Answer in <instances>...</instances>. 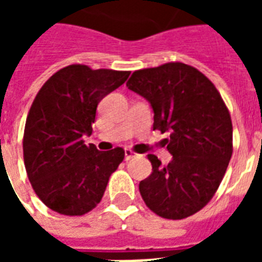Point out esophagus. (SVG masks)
Returning <instances> with one entry per match:
<instances>
[{
  "mask_svg": "<svg viewBox=\"0 0 262 262\" xmlns=\"http://www.w3.org/2000/svg\"><path fill=\"white\" fill-rule=\"evenodd\" d=\"M133 157H136V153H133L132 150H125V160H126V161H129V160H132Z\"/></svg>",
  "mask_w": 262,
  "mask_h": 262,
  "instance_id": "34e87169",
  "label": "esophagus"
}]
</instances>
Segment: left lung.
I'll use <instances>...</instances> for the list:
<instances>
[{"instance_id": "8db88e82", "label": "left lung", "mask_w": 262, "mask_h": 262, "mask_svg": "<svg viewBox=\"0 0 262 262\" xmlns=\"http://www.w3.org/2000/svg\"><path fill=\"white\" fill-rule=\"evenodd\" d=\"M126 86L150 102L153 130L170 135L163 140L172 156L168 165L147 156L153 171L139 184L143 201L164 219L196 213L217 191L233 153L231 118L219 91L180 61L137 70Z\"/></svg>"}]
</instances>
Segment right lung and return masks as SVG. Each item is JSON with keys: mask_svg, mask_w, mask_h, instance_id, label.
<instances>
[{"mask_svg": "<svg viewBox=\"0 0 262 262\" xmlns=\"http://www.w3.org/2000/svg\"><path fill=\"white\" fill-rule=\"evenodd\" d=\"M129 71L71 64L49 78L33 99L24 132V161L33 191L48 208L81 216L101 202L109 177L125 159L122 147L86 146L98 103Z\"/></svg>", "mask_w": 262, "mask_h": 262, "instance_id": "add662e5", "label": "right lung"}]
</instances>
